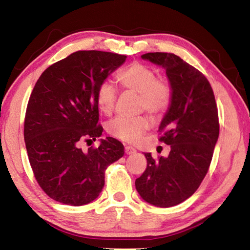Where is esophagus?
Segmentation results:
<instances>
[{
	"mask_svg": "<svg viewBox=\"0 0 250 250\" xmlns=\"http://www.w3.org/2000/svg\"><path fill=\"white\" fill-rule=\"evenodd\" d=\"M136 152H137V151H136L135 147H132V146H125V153H126L127 155H132V154H135Z\"/></svg>",
	"mask_w": 250,
	"mask_h": 250,
	"instance_id": "esophagus-1",
	"label": "esophagus"
}]
</instances>
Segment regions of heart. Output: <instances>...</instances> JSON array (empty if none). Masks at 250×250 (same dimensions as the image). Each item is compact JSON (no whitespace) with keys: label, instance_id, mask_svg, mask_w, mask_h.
I'll return each instance as SVG.
<instances>
[{"label":"heart","instance_id":"b5f03b06","mask_svg":"<svg viewBox=\"0 0 250 250\" xmlns=\"http://www.w3.org/2000/svg\"><path fill=\"white\" fill-rule=\"evenodd\" d=\"M118 81L123 88L138 94L140 104L150 113L160 115L171 103V88L165 81L157 79L152 69L140 63H131L118 74ZM116 88L110 81H104L96 91V104L100 112L110 115L114 110ZM150 121L145 116L126 119L116 118L106 125L111 136L126 142H136L149 129Z\"/></svg>","mask_w":250,"mask_h":250}]
</instances>
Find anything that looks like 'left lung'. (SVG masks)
<instances>
[{
  "instance_id": "1",
  "label": "left lung",
  "mask_w": 250,
  "mask_h": 250,
  "mask_svg": "<svg viewBox=\"0 0 250 250\" xmlns=\"http://www.w3.org/2000/svg\"><path fill=\"white\" fill-rule=\"evenodd\" d=\"M141 58L166 71L171 103L159 131L170 152L159 160L145 153L146 169L135 186L146 203L171 207L197 190L209 168L219 137L215 95L205 76L174 54L147 53Z\"/></svg>"
}]
</instances>
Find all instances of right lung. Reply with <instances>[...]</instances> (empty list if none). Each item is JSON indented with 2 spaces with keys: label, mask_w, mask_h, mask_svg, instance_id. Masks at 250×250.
<instances>
[{
  "label": "right lung",
  "mask_w": 250,
  "mask_h": 250,
  "mask_svg": "<svg viewBox=\"0 0 250 250\" xmlns=\"http://www.w3.org/2000/svg\"><path fill=\"white\" fill-rule=\"evenodd\" d=\"M126 56L80 50L50 65L30 96L24 119V142L40 187L53 200L82 206L96 200L104 186L105 169L124 155L112 137L87 151L82 141L103 135L96 91L125 62Z\"/></svg>",
  "instance_id": "add662e5"
}]
</instances>
